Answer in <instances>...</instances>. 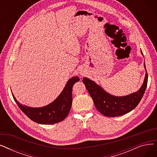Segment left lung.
Segmentation results:
<instances>
[{
  "mask_svg": "<svg viewBox=\"0 0 157 157\" xmlns=\"http://www.w3.org/2000/svg\"><path fill=\"white\" fill-rule=\"evenodd\" d=\"M141 53L143 54L142 51ZM144 65L146 69V76L142 86L137 92L124 97L111 95L105 92L93 81L84 78L83 82L92 97L97 109L104 116L108 117L121 116L133 110L141 101L147 86V73L145 63Z\"/></svg>",
  "mask_w": 157,
  "mask_h": 157,
  "instance_id": "1",
  "label": "left lung"
}]
</instances>
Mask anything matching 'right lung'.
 I'll return each mask as SVG.
<instances>
[{"mask_svg":"<svg viewBox=\"0 0 157 157\" xmlns=\"http://www.w3.org/2000/svg\"><path fill=\"white\" fill-rule=\"evenodd\" d=\"M79 81L77 76L70 79L60 95L52 103L43 108H34L22 105L12 95L20 109L31 120L40 124H54L62 121L68 115L72 105V86Z\"/></svg>","mask_w":157,"mask_h":157,"instance_id":"add662e5","label":"right lung"}]
</instances>
